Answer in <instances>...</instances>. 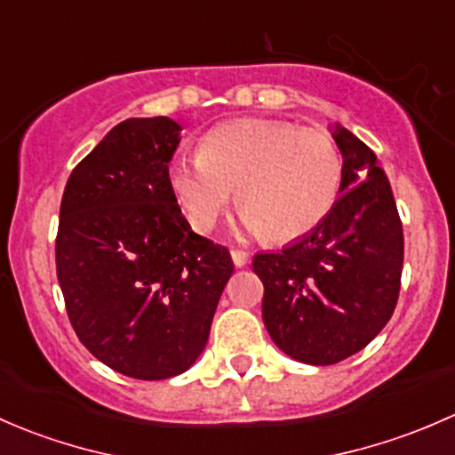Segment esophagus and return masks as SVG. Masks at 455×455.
Wrapping results in <instances>:
<instances>
[{"mask_svg": "<svg viewBox=\"0 0 455 455\" xmlns=\"http://www.w3.org/2000/svg\"><path fill=\"white\" fill-rule=\"evenodd\" d=\"M231 257L237 268H244L249 264V253H244V251H231Z\"/></svg>", "mask_w": 455, "mask_h": 455, "instance_id": "1", "label": "esophagus"}]
</instances>
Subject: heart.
Segmentation results:
<instances>
[{
    "mask_svg": "<svg viewBox=\"0 0 455 455\" xmlns=\"http://www.w3.org/2000/svg\"><path fill=\"white\" fill-rule=\"evenodd\" d=\"M346 180L341 147L330 134L288 121L242 118L215 127L196 156L173 163L169 185L198 233L218 224L237 189L246 231L292 242L315 231Z\"/></svg>",
    "mask_w": 455,
    "mask_h": 455,
    "instance_id": "obj_1",
    "label": "heart"
}]
</instances>
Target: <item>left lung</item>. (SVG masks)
I'll return each instance as SVG.
<instances>
[{
    "instance_id": "1",
    "label": "left lung",
    "mask_w": 455,
    "mask_h": 455,
    "mask_svg": "<svg viewBox=\"0 0 455 455\" xmlns=\"http://www.w3.org/2000/svg\"><path fill=\"white\" fill-rule=\"evenodd\" d=\"M332 139L346 160L332 213L279 253L253 257L270 339L308 365H332L363 350L401 291L403 224L387 176L346 127L334 125Z\"/></svg>"
}]
</instances>
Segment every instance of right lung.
I'll list each match as a JSON object with an SVG mask.
<instances>
[{
	"label": "right lung",
	"instance_id": "1",
	"mask_svg": "<svg viewBox=\"0 0 455 455\" xmlns=\"http://www.w3.org/2000/svg\"><path fill=\"white\" fill-rule=\"evenodd\" d=\"M182 127L127 118L68 178L57 277L81 343L108 368L172 379L209 341L233 275L224 246L191 231L169 185Z\"/></svg>",
	"mask_w": 455,
	"mask_h": 455
}]
</instances>
